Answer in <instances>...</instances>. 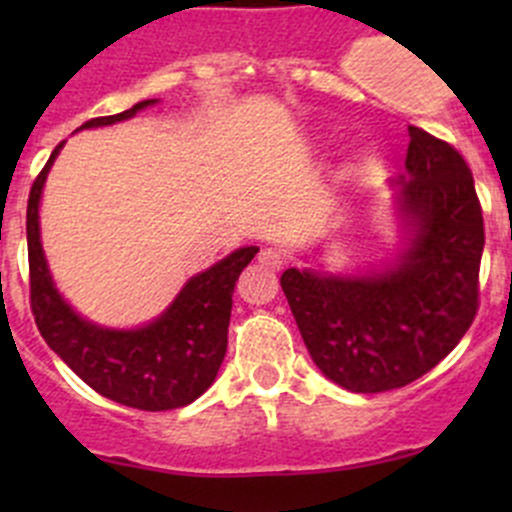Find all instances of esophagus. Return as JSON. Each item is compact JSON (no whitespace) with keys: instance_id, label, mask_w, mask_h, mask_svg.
I'll return each mask as SVG.
<instances>
[{"instance_id":"34e87169","label":"esophagus","mask_w":512,"mask_h":512,"mask_svg":"<svg viewBox=\"0 0 512 512\" xmlns=\"http://www.w3.org/2000/svg\"><path fill=\"white\" fill-rule=\"evenodd\" d=\"M257 260H260V265L265 267V270H280L282 267V255L277 250H272V247H265V250L260 252V257H257Z\"/></svg>"}]
</instances>
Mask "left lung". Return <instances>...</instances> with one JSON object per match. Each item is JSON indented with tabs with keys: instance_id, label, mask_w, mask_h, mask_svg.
Segmentation results:
<instances>
[{
	"instance_id": "left-lung-1",
	"label": "left lung",
	"mask_w": 512,
	"mask_h": 512,
	"mask_svg": "<svg viewBox=\"0 0 512 512\" xmlns=\"http://www.w3.org/2000/svg\"><path fill=\"white\" fill-rule=\"evenodd\" d=\"M401 208L414 237L369 277L285 270L280 285L314 364L356 394L401 389L453 352L478 312L483 208L466 158L409 126Z\"/></svg>"
}]
</instances>
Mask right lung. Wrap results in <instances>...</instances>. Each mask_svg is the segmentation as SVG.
<instances>
[{
	"mask_svg": "<svg viewBox=\"0 0 512 512\" xmlns=\"http://www.w3.org/2000/svg\"><path fill=\"white\" fill-rule=\"evenodd\" d=\"M141 101L116 116H98L81 128L108 126L151 106ZM61 146L36 175L27 205L29 302L44 342L79 379L116 404L141 411H168L198 399L218 376L227 352L232 292L257 247H240L203 275L193 277L168 312L136 332H113L84 322L59 297L39 242V198Z\"/></svg>",
	"mask_w": 512,
	"mask_h": 512,
	"instance_id": "obj_1",
	"label": "right lung"
}]
</instances>
